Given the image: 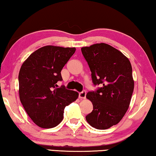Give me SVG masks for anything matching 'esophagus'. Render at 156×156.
Listing matches in <instances>:
<instances>
[{
  "label": "esophagus",
  "mask_w": 156,
  "mask_h": 156,
  "mask_svg": "<svg viewBox=\"0 0 156 156\" xmlns=\"http://www.w3.org/2000/svg\"><path fill=\"white\" fill-rule=\"evenodd\" d=\"M86 95V91H85V90H83L82 92L79 93V98H80V99H85Z\"/></svg>",
  "instance_id": "34e87169"
}]
</instances>
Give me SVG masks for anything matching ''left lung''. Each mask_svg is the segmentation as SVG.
Wrapping results in <instances>:
<instances>
[{
  "instance_id": "8db88e82",
  "label": "left lung",
  "mask_w": 156,
  "mask_h": 156,
  "mask_svg": "<svg viewBox=\"0 0 156 156\" xmlns=\"http://www.w3.org/2000/svg\"><path fill=\"white\" fill-rule=\"evenodd\" d=\"M81 49L91 72L93 84L101 86L96 91L86 94L93 109L86 119L98 130L108 129L119 123L129 108L134 90L131 63L125 55L105 43Z\"/></svg>"
}]
</instances>
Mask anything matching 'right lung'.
<instances>
[{
	"label": "right lung",
	"mask_w": 156,
	"mask_h": 156,
	"mask_svg": "<svg viewBox=\"0 0 156 156\" xmlns=\"http://www.w3.org/2000/svg\"><path fill=\"white\" fill-rule=\"evenodd\" d=\"M76 51L75 47H42L23 62L19 73V95L26 113L37 126L56 127L63 119L64 109L79 93L57 88L61 72Z\"/></svg>",
	"instance_id": "1"
}]
</instances>
